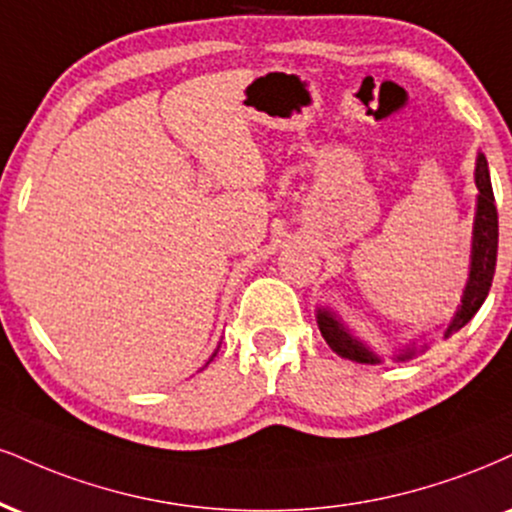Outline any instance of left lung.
Here are the masks:
<instances>
[{
	"mask_svg": "<svg viewBox=\"0 0 512 512\" xmlns=\"http://www.w3.org/2000/svg\"><path fill=\"white\" fill-rule=\"evenodd\" d=\"M474 186H477V209H474V224H472V250H470V274H467L463 298H460L458 310L451 322L443 326V338L453 336L460 331L470 319L477 315V310L489 295L491 281L496 272V250H498V212L494 202V190H491L489 164L482 152H477V164H474ZM317 326L322 331L324 341L336 355L346 357V360L360 362V365H379L381 357L367 346L362 338H357L353 331L343 324V319L336 315L331 307H317ZM429 343L410 341L393 355L396 362L412 360L415 355L424 353Z\"/></svg>",
	"mask_w": 512,
	"mask_h": 512,
	"instance_id": "1",
	"label": "left lung"
}]
</instances>
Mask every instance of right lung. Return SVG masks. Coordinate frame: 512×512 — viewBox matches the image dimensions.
Segmentation results:
<instances>
[{"label":"right lung","instance_id":"1","mask_svg":"<svg viewBox=\"0 0 512 512\" xmlns=\"http://www.w3.org/2000/svg\"><path fill=\"white\" fill-rule=\"evenodd\" d=\"M217 350H219V348H217ZM217 350H214V355H217ZM214 355H212V357H214ZM212 357H209V362H212ZM209 362H207V365H209Z\"/></svg>","mask_w":512,"mask_h":512}]
</instances>
